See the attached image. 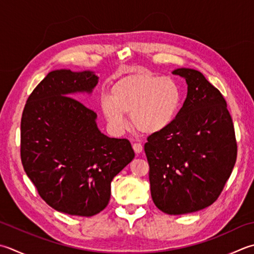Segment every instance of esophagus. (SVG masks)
<instances>
[{
	"label": "esophagus",
	"mask_w": 254,
	"mask_h": 254,
	"mask_svg": "<svg viewBox=\"0 0 254 254\" xmlns=\"http://www.w3.org/2000/svg\"><path fill=\"white\" fill-rule=\"evenodd\" d=\"M132 147H133V150H134V152H135V153H141L142 150H143L142 144L141 143H137V142L133 143L132 144Z\"/></svg>",
	"instance_id": "obj_1"
}]
</instances>
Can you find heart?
Instances as JSON below:
<instances>
[{
	"mask_svg": "<svg viewBox=\"0 0 254 254\" xmlns=\"http://www.w3.org/2000/svg\"><path fill=\"white\" fill-rule=\"evenodd\" d=\"M182 99V89L173 78L137 71L114 82L110 94L102 93L99 103L116 134H121L127 127L124 113H130L136 130L153 134L165 130L174 121Z\"/></svg>",
	"mask_w": 254,
	"mask_h": 254,
	"instance_id": "1",
	"label": "heart"
}]
</instances>
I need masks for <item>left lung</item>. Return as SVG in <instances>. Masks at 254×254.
Returning a JSON list of instances; mask_svg holds the SVG:
<instances>
[{"mask_svg":"<svg viewBox=\"0 0 254 254\" xmlns=\"http://www.w3.org/2000/svg\"><path fill=\"white\" fill-rule=\"evenodd\" d=\"M188 92L165 130L144 145L155 206L168 215H184L212 205L237 160L232 118L221 92L198 70L180 68Z\"/></svg>","mask_w":254,"mask_h":254,"instance_id":"1","label":"left lung"}]
</instances>
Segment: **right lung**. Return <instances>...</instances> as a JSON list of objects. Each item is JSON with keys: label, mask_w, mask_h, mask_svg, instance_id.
Here are the masks:
<instances>
[{"label": "right lung", "mask_w": 254, "mask_h": 254, "mask_svg": "<svg viewBox=\"0 0 254 254\" xmlns=\"http://www.w3.org/2000/svg\"><path fill=\"white\" fill-rule=\"evenodd\" d=\"M97 83L91 71L54 70L29 94L22 114L24 171L47 205L71 216L102 211L113 177L134 157L127 138L104 135L96 112L70 97Z\"/></svg>", "instance_id": "add662e5"}]
</instances>
